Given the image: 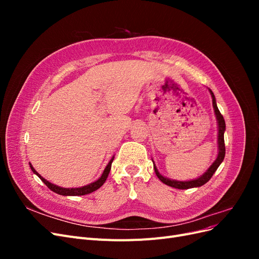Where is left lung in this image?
Masks as SVG:
<instances>
[{"instance_id":"obj_1","label":"left lung","mask_w":259,"mask_h":259,"mask_svg":"<svg viewBox=\"0 0 259 259\" xmlns=\"http://www.w3.org/2000/svg\"><path fill=\"white\" fill-rule=\"evenodd\" d=\"M209 93H210V96H211V100H213V108H214V112L216 115V120H217V125H218V154H217V158L216 160L213 162V164L207 168V170L205 171L204 174L201 175L200 177L192 179V180H187V182H180V180H174V179H169L167 177H164L163 175L160 174V171L156 168L155 164L153 162V168L155 171V175L158 176V178L161 180L163 184H165L169 187H173L176 188V189H189V188H197V187H201L204 184H206L208 180L213 176V174L216 171V169L218 168V166L221 165L222 162L225 159V153H226V148H225V139H224V133L226 131V123L224 120V116L222 115V113L219 112L218 110V107L216 104V99L213 92H211L208 89Z\"/></svg>"}]
</instances>
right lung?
Returning a JSON list of instances; mask_svg holds the SVG:
<instances>
[{"mask_svg": "<svg viewBox=\"0 0 259 259\" xmlns=\"http://www.w3.org/2000/svg\"><path fill=\"white\" fill-rule=\"evenodd\" d=\"M113 159H114V156H112V159H111L110 161H109L108 165L106 166V168H105L104 171H103V174H101V176L96 180V182H94V183H92V184H90V185H86V186L80 187V188H62V187L54 185V184L50 183L49 180H46L45 178H43L40 174H38L37 171L34 169V167H33L32 165H31V163H30V167H31V170H32L33 173H34L38 178H40V179L42 180V182H43L46 186H48L52 191L56 192V193H58V194H60V195H85V194H89V193H92V192H94V191H96V190L98 189V188H100L101 186H103V185L105 184V182H106V179H107L109 173H110L111 164H112V162H113Z\"/></svg>", "mask_w": 259, "mask_h": 259, "instance_id": "obj_1", "label": "right lung"}]
</instances>
